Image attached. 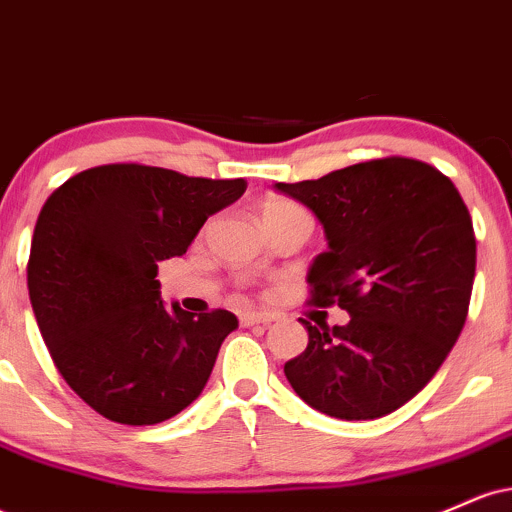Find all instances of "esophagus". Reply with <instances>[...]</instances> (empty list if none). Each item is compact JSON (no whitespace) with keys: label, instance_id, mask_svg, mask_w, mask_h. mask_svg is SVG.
Here are the masks:
<instances>
[{"label":"esophagus","instance_id":"34e87169","mask_svg":"<svg viewBox=\"0 0 512 512\" xmlns=\"http://www.w3.org/2000/svg\"><path fill=\"white\" fill-rule=\"evenodd\" d=\"M276 320L274 315L269 313H245L240 315V322H243L245 327H255V325H272V322Z\"/></svg>","mask_w":512,"mask_h":512}]
</instances>
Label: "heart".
Returning <instances> with one entry per match:
<instances>
[{
  "label": "heart",
  "mask_w": 512,
  "mask_h": 512,
  "mask_svg": "<svg viewBox=\"0 0 512 512\" xmlns=\"http://www.w3.org/2000/svg\"><path fill=\"white\" fill-rule=\"evenodd\" d=\"M305 211L298 207L296 202L284 197H269L264 199L260 207V219L264 221H279V219H291V216H301Z\"/></svg>",
  "instance_id": "b5f03b06"
}]
</instances>
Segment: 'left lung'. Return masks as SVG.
Returning <instances> with one entry per match:
<instances>
[{"label":"left lung","instance_id":"1","mask_svg":"<svg viewBox=\"0 0 512 512\" xmlns=\"http://www.w3.org/2000/svg\"><path fill=\"white\" fill-rule=\"evenodd\" d=\"M274 187L325 228L313 303L351 317L332 330L301 320L308 346L286 380L334 419H380L424 390L460 337L477 269L469 211L440 170L399 156Z\"/></svg>","mask_w":512,"mask_h":512}]
</instances>
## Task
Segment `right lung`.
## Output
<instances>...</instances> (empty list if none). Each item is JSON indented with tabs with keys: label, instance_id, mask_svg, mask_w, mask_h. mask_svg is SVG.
I'll return each mask as SVG.
<instances>
[{
	"label": "right lung",
	"instance_id": "obj_1",
	"mask_svg": "<svg viewBox=\"0 0 512 512\" xmlns=\"http://www.w3.org/2000/svg\"><path fill=\"white\" fill-rule=\"evenodd\" d=\"M245 187L113 163L74 175L45 202L28 296L62 378L105 419L154 426L202 395L238 317L166 308L158 262L185 255Z\"/></svg>",
	"mask_w": 512,
	"mask_h": 512
}]
</instances>
